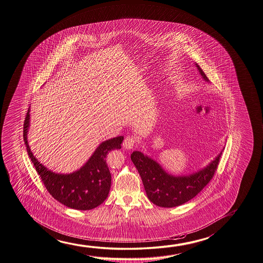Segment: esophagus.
Listing matches in <instances>:
<instances>
[{
    "mask_svg": "<svg viewBox=\"0 0 263 263\" xmlns=\"http://www.w3.org/2000/svg\"><path fill=\"white\" fill-rule=\"evenodd\" d=\"M136 143H137V139H136V137L133 136V135H129V136H127V137L124 139V141H123V147H125L126 149L134 148Z\"/></svg>",
    "mask_w": 263,
    "mask_h": 263,
    "instance_id": "esophagus-1",
    "label": "esophagus"
}]
</instances>
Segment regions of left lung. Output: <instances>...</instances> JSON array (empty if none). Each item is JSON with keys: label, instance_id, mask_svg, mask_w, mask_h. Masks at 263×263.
Wrapping results in <instances>:
<instances>
[{"label": "left lung", "instance_id": "left-lung-1", "mask_svg": "<svg viewBox=\"0 0 263 263\" xmlns=\"http://www.w3.org/2000/svg\"><path fill=\"white\" fill-rule=\"evenodd\" d=\"M196 67L205 81H209L199 66ZM221 154L205 168L181 177L167 174L158 162L139 151H134L130 158L138 170L149 200L158 206L173 208L191 200L210 182L218 168Z\"/></svg>", "mask_w": 263, "mask_h": 263}]
</instances>
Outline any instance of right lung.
I'll return each instance as SVG.
<instances>
[{
  "label": "right lung",
  "mask_w": 263,
  "mask_h": 263,
  "mask_svg": "<svg viewBox=\"0 0 263 263\" xmlns=\"http://www.w3.org/2000/svg\"><path fill=\"white\" fill-rule=\"evenodd\" d=\"M29 125V109L23 127L25 144L29 158L50 195L63 205L74 210H92L101 205L107 198L111 186V174L105 158L110 151L121 148L123 136L101 143L79 171L70 174H58L47 170L31 153L27 139Z\"/></svg>",
  "instance_id": "right-lung-1"
}]
</instances>
